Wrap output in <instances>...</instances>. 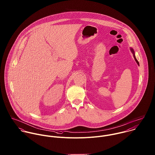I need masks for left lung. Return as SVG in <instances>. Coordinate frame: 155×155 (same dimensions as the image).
Masks as SVG:
<instances>
[{
  "mask_svg": "<svg viewBox=\"0 0 155 155\" xmlns=\"http://www.w3.org/2000/svg\"><path fill=\"white\" fill-rule=\"evenodd\" d=\"M131 52H133V55H134V58H135V60L136 61L137 63L138 64H139V63H138V61H137V59H136V58H135V55H134V51H133V49H132V48H131Z\"/></svg>",
  "mask_w": 155,
  "mask_h": 155,
  "instance_id": "8db88e82",
  "label": "left lung"
}]
</instances>
